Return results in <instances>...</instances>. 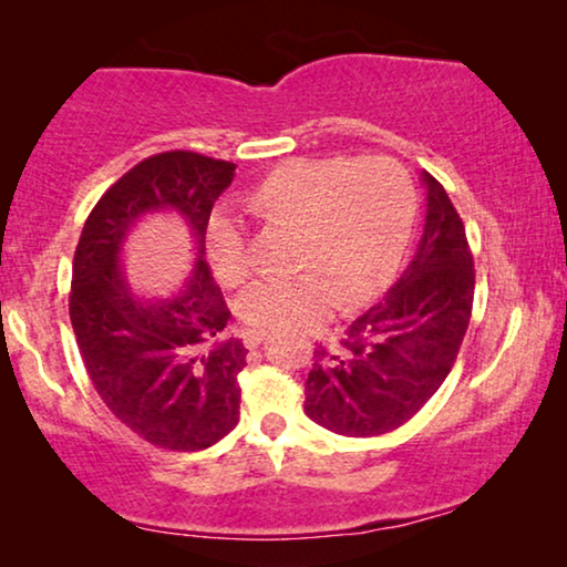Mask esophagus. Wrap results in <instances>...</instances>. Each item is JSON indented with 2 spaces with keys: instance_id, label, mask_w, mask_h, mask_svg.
<instances>
[{
  "instance_id": "1",
  "label": "esophagus",
  "mask_w": 567,
  "mask_h": 567,
  "mask_svg": "<svg viewBox=\"0 0 567 567\" xmlns=\"http://www.w3.org/2000/svg\"><path fill=\"white\" fill-rule=\"evenodd\" d=\"M244 342H246L248 350H256V347L264 342V334H254V331H248V334L244 337Z\"/></svg>"
}]
</instances>
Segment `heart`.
Instances as JSON below:
<instances>
[{"mask_svg":"<svg viewBox=\"0 0 567 567\" xmlns=\"http://www.w3.org/2000/svg\"><path fill=\"white\" fill-rule=\"evenodd\" d=\"M264 220L298 228L290 277L264 279L238 298L254 334L306 329L342 306L371 300L402 259L412 230L414 194L402 165L383 155L300 157L279 165L246 194ZM207 254L228 288L251 275L246 233L225 209L209 217Z\"/></svg>","mask_w":567,"mask_h":567,"instance_id":"1","label":"heart"}]
</instances>
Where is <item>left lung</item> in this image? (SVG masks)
<instances>
[{"mask_svg":"<svg viewBox=\"0 0 567 567\" xmlns=\"http://www.w3.org/2000/svg\"><path fill=\"white\" fill-rule=\"evenodd\" d=\"M425 230L410 267L347 327L339 350H316L306 414L331 433L383 435L412 420L454 368L472 319L474 259L446 188L422 173Z\"/></svg>","mask_w":567,"mask_h":567,"instance_id":"obj_1","label":"left lung"}]
</instances>
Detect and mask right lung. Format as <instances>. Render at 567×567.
<instances>
[{
    "mask_svg": "<svg viewBox=\"0 0 567 567\" xmlns=\"http://www.w3.org/2000/svg\"><path fill=\"white\" fill-rule=\"evenodd\" d=\"M236 163L171 150L124 173L87 215L72 261L70 319L97 396L147 443L202 451L238 425L248 350L223 337L230 311L205 261V233ZM150 212H176L197 240L181 297L142 301L117 269L125 236Z\"/></svg>",
    "mask_w": 567,
    "mask_h": 567,
    "instance_id": "1",
    "label": "right lung"
}]
</instances>
